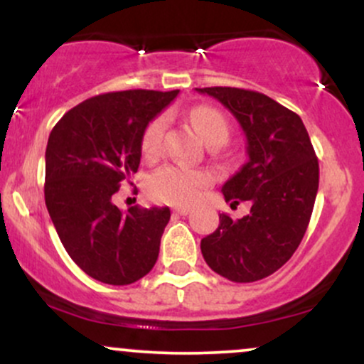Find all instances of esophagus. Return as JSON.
Returning a JSON list of instances; mask_svg holds the SVG:
<instances>
[{"mask_svg":"<svg viewBox=\"0 0 364 364\" xmlns=\"http://www.w3.org/2000/svg\"><path fill=\"white\" fill-rule=\"evenodd\" d=\"M173 212L176 215H188L191 212V208L190 207H176Z\"/></svg>","mask_w":364,"mask_h":364,"instance_id":"obj_1","label":"esophagus"}]
</instances>
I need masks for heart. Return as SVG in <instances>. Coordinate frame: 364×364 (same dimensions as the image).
I'll use <instances>...</instances> for the list:
<instances>
[{
	"instance_id": "1",
	"label": "heart",
	"mask_w": 364,
	"mask_h": 364,
	"mask_svg": "<svg viewBox=\"0 0 364 364\" xmlns=\"http://www.w3.org/2000/svg\"><path fill=\"white\" fill-rule=\"evenodd\" d=\"M191 123L203 140H224L229 139V124L219 111L212 107H196L191 111ZM166 132V116H157L145 127L141 133L140 147L144 156H157L162 147V139ZM210 176L205 171L183 168L178 164L162 166L154 171L147 179V191L154 200L169 205H188L195 202L203 191Z\"/></svg>"
}]
</instances>
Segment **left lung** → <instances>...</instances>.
<instances>
[{"instance_id": "obj_1", "label": "left lung", "mask_w": 364, "mask_h": 364, "mask_svg": "<svg viewBox=\"0 0 364 364\" xmlns=\"http://www.w3.org/2000/svg\"><path fill=\"white\" fill-rule=\"evenodd\" d=\"M235 114L248 141V162L225 181L231 207L250 202V214L219 228L200 248L207 265L232 282L269 277L298 250L318 191V159L301 118L269 95L236 87L196 89Z\"/></svg>"}]
</instances>
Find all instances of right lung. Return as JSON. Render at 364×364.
<instances>
[{
    "instance_id": "1",
    "label": "right lung",
    "mask_w": 364,
    "mask_h": 364,
    "mask_svg": "<svg viewBox=\"0 0 364 364\" xmlns=\"http://www.w3.org/2000/svg\"><path fill=\"white\" fill-rule=\"evenodd\" d=\"M179 90H121L87 99L53 128L44 198L63 246L95 281L127 286L156 265L168 207L119 210L121 183L139 171L141 133Z\"/></svg>"
}]
</instances>
